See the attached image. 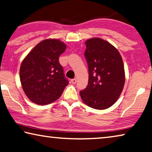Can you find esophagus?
Wrapping results in <instances>:
<instances>
[{"label": "esophagus", "mask_w": 152, "mask_h": 152, "mask_svg": "<svg viewBox=\"0 0 152 152\" xmlns=\"http://www.w3.org/2000/svg\"><path fill=\"white\" fill-rule=\"evenodd\" d=\"M71 82L73 84H76V82H77V79L76 78H73V79H72L71 80Z\"/></svg>", "instance_id": "esophagus-1"}]
</instances>
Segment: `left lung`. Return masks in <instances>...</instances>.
I'll return each mask as SVG.
<instances>
[{"mask_svg": "<svg viewBox=\"0 0 152 152\" xmlns=\"http://www.w3.org/2000/svg\"><path fill=\"white\" fill-rule=\"evenodd\" d=\"M85 45L88 83L80 91L81 99L94 109H107L116 102L123 90L125 73L122 57L114 46L102 38H90Z\"/></svg>", "mask_w": 152, "mask_h": 152, "instance_id": "8db88e82", "label": "left lung"}]
</instances>
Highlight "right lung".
Masks as SVG:
<instances>
[{
  "label": "right lung",
  "mask_w": 152,
  "mask_h": 152,
  "mask_svg": "<svg viewBox=\"0 0 152 152\" xmlns=\"http://www.w3.org/2000/svg\"><path fill=\"white\" fill-rule=\"evenodd\" d=\"M66 49L63 42L46 39L36 46L21 63L20 77L29 99L38 105H47L59 99L69 82L59 62Z\"/></svg>",
  "instance_id": "1"
}]
</instances>
